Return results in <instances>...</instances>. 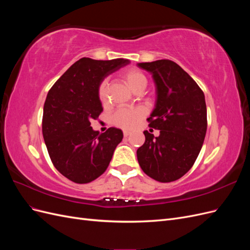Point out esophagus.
Masks as SVG:
<instances>
[{"mask_svg":"<svg viewBox=\"0 0 250 250\" xmlns=\"http://www.w3.org/2000/svg\"><path fill=\"white\" fill-rule=\"evenodd\" d=\"M130 134H131V132H130V131H127V130H125V131H124V137H125V138L129 137Z\"/></svg>","mask_w":250,"mask_h":250,"instance_id":"34e87169","label":"esophagus"}]
</instances>
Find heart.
<instances>
[{"label": "heart", "mask_w": 250, "mask_h": 250, "mask_svg": "<svg viewBox=\"0 0 250 250\" xmlns=\"http://www.w3.org/2000/svg\"><path fill=\"white\" fill-rule=\"evenodd\" d=\"M123 79L127 86L134 93L139 87L145 86L147 84V79L141 71L137 69H129L123 73ZM100 100L102 102L106 99V81H103L98 90ZM145 116V110L143 108H121L115 115L112 116V123L125 128V129H131L135 127L141 121V119Z\"/></svg>", "instance_id": "1"}]
</instances>
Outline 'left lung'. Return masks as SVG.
<instances>
[{
  "instance_id": "8db88e82",
  "label": "left lung",
  "mask_w": 250,
  "mask_h": 250,
  "mask_svg": "<svg viewBox=\"0 0 250 250\" xmlns=\"http://www.w3.org/2000/svg\"><path fill=\"white\" fill-rule=\"evenodd\" d=\"M152 75L156 88L155 106L149 126L160 130L154 137L147 130L145 143L137 151L142 170L161 183L179 179L192 168L207 133L204 94L193 78L168 59L140 62Z\"/></svg>"
}]
</instances>
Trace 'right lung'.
I'll return each instance as SVG.
<instances>
[{"instance_id":"right-lung-1","label":"right lung","mask_w":250,"mask_h":250,"mask_svg":"<svg viewBox=\"0 0 250 250\" xmlns=\"http://www.w3.org/2000/svg\"><path fill=\"white\" fill-rule=\"evenodd\" d=\"M129 62L124 58L83 57L49 90L43 105V140L54 167L74 183L87 184L102 175L123 139L119 128L99 133L90 122L103 110L98 95L102 81Z\"/></svg>"}]
</instances>
